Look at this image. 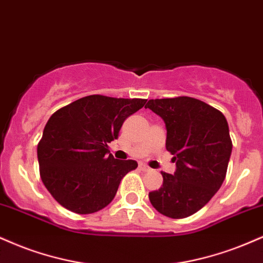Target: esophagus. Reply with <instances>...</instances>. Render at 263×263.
Returning <instances> with one entry per match:
<instances>
[{
  "instance_id": "34e87169",
  "label": "esophagus",
  "mask_w": 263,
  "mask_h": 263,
  "mask_svg": "<svg viewBox=\"0 0 263 263\" xmlns=\"http://www.w3.org/2000/svg\"><path fill=\"white\" fill-rule=\"evenodd\" d=\"M140 170H142V172H149L151 170V167L149 166H147V165H144V164H140Z\"/></svg>"
}]
</instances>
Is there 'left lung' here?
Wrapping results in <instances>:
<instances>
[{"label":"left lung","mask_w":263,"mask_h":263,"mask_svg":"<svg viewBox=\"0 0 263 263\" xmlns=\"http://www.w3.org/2000/svg\"><path fill=\"white\" fill-rule=\"evenodd\" d=\"M144 107L165 122V147L176 162L174 175L162 173V187L149 192L151 203L174 219L192 216L226 179L233 148L226 116L190 97L151 99Z\"/></svg>","instance_id":"8db88e82"}]
</instances>
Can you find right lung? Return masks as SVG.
I'll list each match as a JSON object with an SVG mask.
<instances>
[{
	"label": "right lung",
	"instance_id": "1",
	"mask_svg": "<svg viewBox=\"0 0 263 263\" xmlns=\"http://www.w3.org/2000/svg\"><path fill=\"white\" fill-rule=\"evenodd\" d=\"M145 101L94 94L52 114L37 144V160L43 183L62 207L89 214L114 200L121 179L138 164L115 159L107 144Z\"/></svg>",
	"mask_w": 263,
	"mask_h": 263
}]
</instances>
